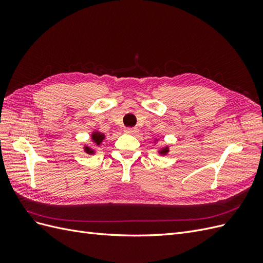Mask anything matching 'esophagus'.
<instances>
[{
  "label": "esophagus",
  "instance_id": "obj_1",
  "mask_svg": "<svg viewBox=\"0 0 263 263\" xmlns=\"http://www.w3.org/2000/svg\"><path fill=\"white\" fill-rule=\"evenodd\" d=\"M138 132L137 128H126L125 129V133L126 134H129V135H136Z\"/></svg>",
  "mask_w": 263,
  "mask_h": 263
}]
</instances>
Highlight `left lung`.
Segmentation results:
<instances>
[{
    "label": "left lung",
    "mask_w": 263,
    "mask_h": 263,
    "mask_svg": "<svg viewBox=\"0 0 263 263\" xmlns=\"http://www.w3.org/2000/svg\"><path fill=\"white\" fill-rule=\"evenodd\" d=\"M155 142H158V139H157V138L155 139ZM157 151H158V154H159V155H161V156H165V155H168V154H169L170 148H169V146H164V147L159 148Z\"/></svg>",
    "instance_id": "left-lung-1"
}]
</instances>
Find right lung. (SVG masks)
<instances>
[{
  "mask_svg": "<svg viewBox=\"0 0 263 263\" xmlns=\"http://www.w3.org/2000/svg\"><path fill=\"white\" fill-rule=\"evenodd\" d=\"M104 139H105V134L101 133L98 129L93 130L91 133V141H92V145L93 147H92L91 146H89V145H84L83 146L84 153L87 154V155H91V156L95 155V154H97V148L102 145V142Z\"/></svg>",
  "mask_w": 263,
  "mask_h": 263,
  "instance_id": "obj_1",
  "label": "right lung"
}]
</instances>
